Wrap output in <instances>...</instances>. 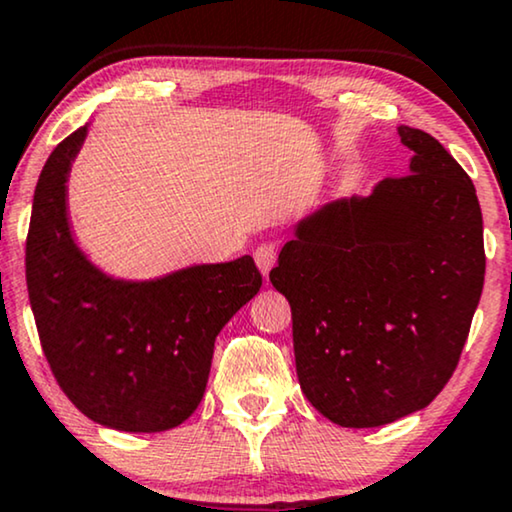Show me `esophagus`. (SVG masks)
Instances as JSON below:
<instances>
[{
    "mask_svg": "<svg viewBox=\"0 0 512 512\" xmlns=\"http://www.w3.org/2000/svg\"><path fill=\"white\" fill-rule=\"evenodd\" d=\"M252 257H255L262 276H269V271L274 269V264H276V248L271 243H262V245H257L255 252H252Z\"/></svg>",
    "mask_w": 512,
    "mask_h": 512,
    "instance_id": "obj_1",
    "label": "esophagus"
}]
</instances>
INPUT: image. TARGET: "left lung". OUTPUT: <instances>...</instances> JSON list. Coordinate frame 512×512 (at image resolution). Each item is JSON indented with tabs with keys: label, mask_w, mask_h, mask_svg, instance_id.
<instances>
[{
	"label": "left lung",
	"mask_w": 512,
	"mask_h": 512,
	"mask_svg": "<svg viewBox=\"0 0 512 512\" xmlns=\"http://www.w3.org/2000/svg\"><path fill=\"white\" fill-rule=\"evenodd\" d=\"M407 175L295 224L269 281L292 309L299 386L344 428L424 410L456 370L485 283L473 182L433 135L398 126Z\"/></svg>",
	"instance_id": "obj_1"
}]
</instances>
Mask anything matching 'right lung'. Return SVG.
I'll use <instances>...</instances> for the list:
<instances>
[{
    "label": "right lung",
    "instance_id": "1",
    "mask_svg": "<svg viewBox=\"0 0 512 512\" xmlns=\"http://www.w3.org/2000/svg\"><path fill=\"white\" fill-rule=\"evenodd\" d=\"M88 124L53 149L34 189L25 274L51 372L79 412L126 433L180 426L206 393L215 337L260 292L250 255L149 281L114 278L74 241L67 180Z\"/></svg>",
    "mask_w": 512,
    "mask_h": 512
}]
</instances>
